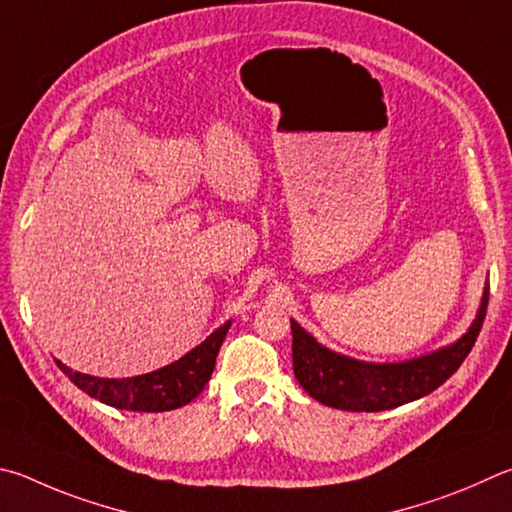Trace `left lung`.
Here are the masks:
<instances>
[{"instance_id": "8db88e82", "label": "left lung", "mask_w": 512, "mask_h": 512, "mask_svg": "<svg viewBox=\"0 0 512 512\" xmlns=\"http://www.w3.org/2000/svg\"><path fill=\"white\" fill-rule=\"evenodd\" d=\"M488 306V282L479 311L463 336L448 347L403 362H365L320 345L291 320L293 371L315 401L347 412H383L423 398L441 387L466 360L481 331Z\"/></svg>"}]
</instances>
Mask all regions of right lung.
<instances>
[{"label":"right lung","instance_id":"1","mask_svg":"<svg viewBox=\"0 0 512 512\" xmlns=\"http://www.w3.org/2000/svg\"><path fill=\"white\" fill-rule=\"evenodd\" d=\"M232 320L221 324L210 336L185 353L179 360L170 362L156 371L132 378H98L73 371L64 362L55 360L64 376L82 392L96 401L129 412H170L176 407L194 401L215 371V360L230 329Z\"/></svg>","mask_w":512,"mask_h":512}]
</instances>
